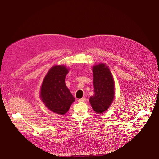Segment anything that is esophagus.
<instances>
[{
    "instance_id": "34e87169",
    "label": "esophagus",
    "mask_w": 159,
    "mask_h": 159,
    "mask_svg": "<svg viewBox=\"0 0 159 159\" xmlns=\"http://www.w3.org/2000/svg\"><path fill=\"white\" fill-rule=\"evenodd\" d=\"M86 100H87V99L85 98H84L78 99V102H85Z\"/></svg>"
}]
</instances>
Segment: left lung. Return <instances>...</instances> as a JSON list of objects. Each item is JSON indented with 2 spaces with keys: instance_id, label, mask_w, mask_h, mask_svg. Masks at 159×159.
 <instances>
[{
  "instance_id": "obj_1",
  "label": "left lung",
  "mask_w": 159,
  "mask_h": 159,
  "mask_svg": "<svg viewBox=\"0 0 159 159\" xmlns=\"http://www.w3.org/2000/svg\"><path fill=\"white\" fill-rule=\"evenodd\" d=\"M94 94L89 102L97 113L106 111L115 98V82L107 66L99 63L93 67Z\"/></svg>"
}]
</instances>
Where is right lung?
<instances>
[{"label": "right lung", "instance_id": "obj_1", "mask_svg": "<svg viewBox=\"0 0 159 159\" xmlns=\"http://www.w3.org/2000/svg\"><path fill=\"white\" fill-rule=\"evenodd\" d=\"M69 69L64 65H55L49 70L43 81L40 98L46 107L58 115L69 110L75 98L66 86L65 79Z\"/></svg>", "mask_w": 159, "mask_h": 159}]
</instances>
